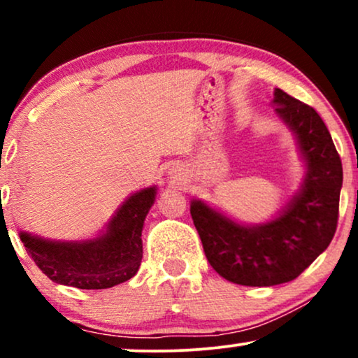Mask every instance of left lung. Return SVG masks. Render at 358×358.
<instances>
[{"label": "left lung", "mask_w": 358, "mask_h": 358, "mask_svg": "<svg viewBox=\"0 0 358 358\" xmlns=\"http://www.w3.org/2000/svg\"><path fill=\"white\" fill-rule=\"evenodd\" d=\"M277 114L295 131L308 171L300 194L275 220L243 227L200 200L190 205L210 266L227 280L272 287L296 278L329 246L339 218L342 161L311 106L275 90Z\"/></svg>", "instance_id": "left-lung-1"}]
</instances>
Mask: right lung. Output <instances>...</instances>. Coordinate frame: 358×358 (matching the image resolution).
<instances>
[{"mask_svg": "<svg viewBox=\"0 0 358 358\" xmlns=\"http://www.w3.org/2000/svg\"><path fill=\"white\" fill-rule=\"evenodd\" d=\"M148 187L125 200L102 236L83 243L48 241L21 233V241L36 266L50 280L85 290H101L130 280L143 257L141 229L155 202Z\"/></svg>", "mask_w": 358, "mask_h": 358, "instance_id": "right-lung-1", "label": "right lung"}]
</instances>
